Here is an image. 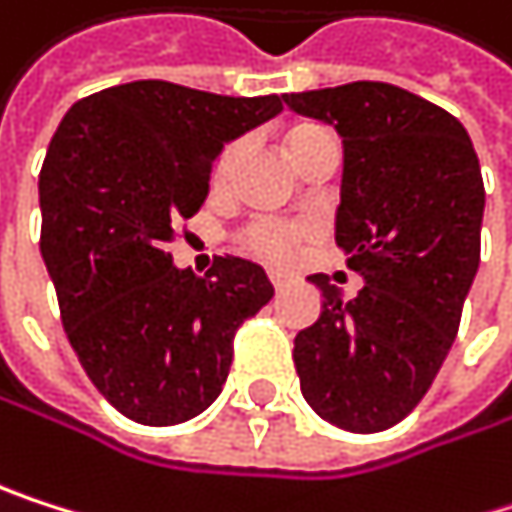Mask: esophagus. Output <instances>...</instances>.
Listing matches in <instances>:
<instances>
[{
    "label": "esophagus",
    "mask_w": 512,
    "mask_h": 512,
    "mask_svg": "<svg viewBox=\"0 0 512 512\" xmlns=\"http://www.w3.org/2000/svg\"><path fill=\"white\" fill-rule=\"evenodd\" d=\"M270 282H273V288H276L279 294H282V291H285V285H288V279H285V276H279V273H273V276H270Z\"/></svg>",
    "instance_id": "obj_1"
}]
</instances>
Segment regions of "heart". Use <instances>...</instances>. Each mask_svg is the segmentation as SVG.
Returning <instances> with one entry per match:
<instances>
[{"label":"heart","instance_id":"1","mask_svg":"<svg viewBox=\"0 0 512 512\" xmlns=\"http://www.w3.org/2000/svg\"><path fill=\"white\" fill-rule=\"evenodd\" d=\"M312 131H321V128H315V125H300V128H294V131L288 134V149H291L297 140H303L306 134H312ZM233 158H236V146H227V149L221 152V158H218V167H215V176H218V179L227 176ZM303 233H306L303 227L288 224V221H273V218H267V221H254V224L242 233V248H245L248 254H254V258L267 261V264H285V261L291 258V251H294V242H297Z\"/></svg>","mask_w":512,"mask_h":512}]
</instances>
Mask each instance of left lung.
<instances>
[{
	"label": "left lung",
	"mask_w": 512,
	"mask_h": 512,
	"mask_svg": "<svg viewBox=\"0 0 512 512\" xmlns=\"http://www.w3.org/2000/svg\"><path fill=\"white\" fill-rule=\"evenodd\" d=\"M294 113L342 137L336 245L363 291L327 276L321 318L294 339L303 399L327 423L372 435L405 420L432 387L480 267L483 173L465 125L375 80L291 92Z\"/></svg>",
	"instance_id": "1"
}]
</instances>
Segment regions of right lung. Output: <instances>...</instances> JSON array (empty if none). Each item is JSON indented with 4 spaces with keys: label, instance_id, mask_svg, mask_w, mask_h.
Returning a JSON list of instances; mask_svg holds the SVG:
<instances>
[{
    "label": "right lung",
    "instance_id": "1",
    "mask_svg": "<svg viewBox=\"0 0 512 512\" xmlns=\"http://www.w3.org/2000/svg\"><path fill=\"white\" fill-rule=\"evenodd\" d=\"M279 113V95L134 80L77 101L47 146L41 258L62 327L98 393L134 423L203 414L227 381L233 333L273 300L261 264L215 258L194 276L167 245L203 206L221 149Z\"/></svg>",
    "mask_w": 512,
    "mask_h": 512
}]
</instances>
